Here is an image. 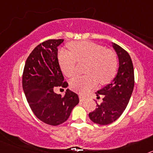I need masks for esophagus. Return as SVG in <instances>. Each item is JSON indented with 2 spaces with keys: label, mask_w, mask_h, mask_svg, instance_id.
I'll return each mask as SVG.
<instances>
[{
  "label": "esophagus",
  "mask_w": 153,
  "mask_h": 153,
  "mask_svg": "<svg viewBox=\"0 0 153 153\" xmlns=\"http://www.w3.org/2000/svg\"><path fill=\"white\" fill-rule=\"evenodd\" d=\"M79 100H80V101H84L86 99V97H85V96L82 95V94H79Z\"/></svg>",
  "instance_id": "obj_1"
}]
</instances>
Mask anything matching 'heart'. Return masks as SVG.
I'll list each match as a JSON object with an SVG mask.
<instances>
[{
    "label": "heart",
    "mask_w": 153,
    "mask_h": 153,
    "mask_svg": "<svg viewBox=\"0 0 153 153\" xmlns=\"http://www.w3.org/2000/svg\"><path fill=\"white\" fill-rule=\"evenodd\" d=\"M70 49L59 53L60 68L65 75L71 77L76 74V61H88L85 76H77L70 80V87L78 93H84L101 84L109 83L117 74L118 60L113 51L103 46L90 41L70 43Z\"/></svg>",
    "instance_id": "b5f03b06"
}]
</instances>
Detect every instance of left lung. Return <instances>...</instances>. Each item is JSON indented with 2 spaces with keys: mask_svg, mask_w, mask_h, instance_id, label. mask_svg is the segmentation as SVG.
<instances>
[{
  "mask_svg": "<svg viewBox=\"0 0 153 153\" xmlns=\"http://www.w3.org/2000/svg\"><path fill=\"white\" fill-rule=\"evenodd\" d=\"M119 59L117 75L111 82L97 92V96L103 95L102 102L89 117L93 123L108 125L117 120L123 114L129 103L134 87V70L129 54L122 47L112 43Z\"/></svg>",
  "mask_w": 153,
  "mask_h": 153,
  "instance_id": "obj_1",
  "label": "left lung"
}]
</instances>
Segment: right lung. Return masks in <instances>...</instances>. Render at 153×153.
<instances>
[{"mask_svg":"<svg viewBox=\"0 0 153 153\" xmlns=\"http://www.w3.org/2000/svg\"><path fill=\"white\" fill-rule=\"evenodd\" d=\"M63 40H48L36 46L27 59L23 73V90L30 107L39 120L51 126L67 121L79 103L77 94L69 89L64 97L53 91L54 86H68L57 58V47Z\"/></svg>","mask_w":153,"mask_h":153,"instance_id":"add662e5","label":"right lung"}]
</instances>
